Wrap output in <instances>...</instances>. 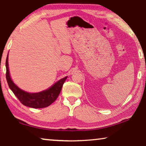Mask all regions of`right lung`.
I'll return each mask as SVG.
<instances>
[{
    "label": "right lung",
    "mask_w": 146,
    "mask_h": 146,
    "mask_svg": "<svg viewBox=\"0 0 146 146\" xmlns=\"http://www.w3.org/2000/svg\"><path fill=\"white\" fill-rule=\"evenodd\" d=\"M8 56L6 58V77L8 86L14 95L23 105L32 108H46L55 102L60 94L62 88L68 76L60 79L48 90L36 93H29L19 89L11 80L9 73Z\"/></svg>",
    "instance_id": "add662e5"
}]
</instances>
